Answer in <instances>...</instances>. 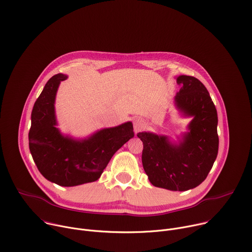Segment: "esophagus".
<instances>
[{"label":"esophagus","instance_id":"obj_1","mask_svg":"<svg viewBox=\"0 0 252 252\" xmlns=\"http://www.w3.org/2000/svg\"><path fill=\"white\" fill-rule=\"evenodd\" d=\"M133 127H134V132L137 133L138 131L145 128V122H143V120L140 118H135L133 120Z\"/></svg>","mask_w":252,"mask_h":252}]
</instances>
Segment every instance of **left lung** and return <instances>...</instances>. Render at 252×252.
<instances>
[{"mask_svg": "<svg viewBox=\"0 0 252 252\" xmlns=\"http://www.w3.org/2000/svg\"><path fill=\"white\" fill-rule=\"evenodd\" d=\"M181 91L175 104L193 120L179 146L166 136L138 132L143 143L141 160L153 186L185 191L196 188L206 178L219 153L218 112L204 85L194 77L179 76Z\"/></svg>", "mask_w": 252, "mask_h": 252, "instance_id": "8db88e82", "label": "left lung"}]
</instances>
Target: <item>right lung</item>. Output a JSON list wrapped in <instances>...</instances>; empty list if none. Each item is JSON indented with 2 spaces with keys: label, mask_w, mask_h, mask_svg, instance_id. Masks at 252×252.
Wrapping results in <instances>:
<instances>
[{
  "label": "right lung",
  "mask_w": 252,
  "mask_h": 252,
  "mask_svg": "<svg viewBox=\"0 0 252 252\" xmlns=\"http://www.w3.org/2000/svg\"><path fill=\"white\" fill-rule=\"evenodd\" d=\"M66 76L58 74L46 84L32 111L29 147L39 171L62 187L95 182L115 153L133 137L130 122L104 128L79 141L63 136L56 126L55 97Z\"/></svg>",
  "instance_id": "right-lung-1"
}]
</instances>
